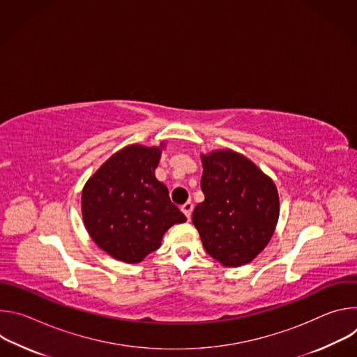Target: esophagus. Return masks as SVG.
Returning a JSON list of instances; mask_svg holds the SVG:
<instances>
[{
	"mask_svg": "<svg viewBox=\"0 0 357 357\" xmlns=\"http://www.w3.org/2000/svg\"><path fill=\"white\" fill-rule=\"evenodd\" d=\"M181 211H182V212H183V215L189 219V218H190V215H192V212H193V203H192V202H186L185 205H182Z\"/></svg>",
	"mask_w": 357,
	"mask_h": 357,
	"instance_id": "1",
	"label": "esophagus"
}]
</instances>
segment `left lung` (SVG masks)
<instances>
[{
    "label": "left lung",
    "instance_id": "left-lung-1",
    "mask_svg": "<svg viewBox=\"0 0 357 357\" xmlns=\"http://www.w3.org/2000/svg\"><path fill=\"white\" fill-rule=\"evenodd\" d=\"M205 200L192 223L211 257L225 267L256 259L270 243L280 216L274 181L247 157L231 149L200 154Z\"/></svg>",
    "mask_w": 357,
    "mask_h": 357
}]
</instances>
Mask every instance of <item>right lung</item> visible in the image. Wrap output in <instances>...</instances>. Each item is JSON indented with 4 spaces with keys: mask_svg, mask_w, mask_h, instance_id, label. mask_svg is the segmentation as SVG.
Segmentation results:
<instances>
[{
    "mask_svg": "<svg viewBox=\"0 0 357 357\" xmlns=\"http://www.w3.org/2000/svg\"><path fill=\"white\" fill-rule=\"evenodd\" d=\"M165 142L117 151L84 183L82 216L91 240L109 256L141 263L161 247L169 227L186 222L155 178Z\"/></svg>",
    "mask_w": 357,
    "mask_h": 357,
    "instance_id": "add662e5",
    "label": "right lung"
}]
</instances>
